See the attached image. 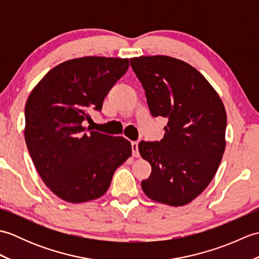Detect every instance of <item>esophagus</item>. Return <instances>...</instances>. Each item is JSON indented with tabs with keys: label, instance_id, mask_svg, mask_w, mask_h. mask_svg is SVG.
Here are the masks:
<instances>
[{
	"label": "esophagus",
	"instance_id": "esophagus-1",
	"mask_svg": "<svg viewBox=\"0 0 259 259\" xmlns=\"http://www.w3.org/2000/svg\"><path fill=\"white\" fill-rule=\"evenodd\" d=\"M131 149H133V156L139 157V149H138V142L133 141L131 142Z\"/></svg>",
	"mask_w": 259,
	"mask_h": 259
}]
</instances>
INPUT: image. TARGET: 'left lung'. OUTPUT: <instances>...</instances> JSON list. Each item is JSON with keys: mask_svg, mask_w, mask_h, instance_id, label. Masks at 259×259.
<instances>
[{"mask_svg": "<svg viewBox=\"0 0 259 259\" xmlns=\"http://www.w3.org/2000/svg\"><path fill=\"white\" fill-rule=\"evenodd\" d=\"M144 88L152 117L168 119L160 141L139 144L141 157L151 164L141 181L150 199L184 206L210 184L226 147L227 115L210 83L181 60L166 56L130 59Z\"/></svg>", "mask_w": 259, "mask_h": 259, "instance_id": "left-lung-1", "label": "left lung"}]
</instances>
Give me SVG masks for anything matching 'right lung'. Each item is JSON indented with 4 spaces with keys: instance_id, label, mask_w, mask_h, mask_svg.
Here are the masks:
<instances>
[{
    "instance_id": "right-lung-1",
    "label": "right lung",
    "mask_w": 259,
    "mask_h": 259,
    "mask_svg": "<svg viewBox=\"0 0 259 259\" xmlns=\"http://www.w3.org/2000/svg\"><path fill=\"white\" fill-rule=\"evenodd\" d=\"M129 67V59L85 57L49 71L25 104L24 137L38 175L54 195L84 202L106 194L131 145L83 126Z\"/></svg>"
}]
</instances>
